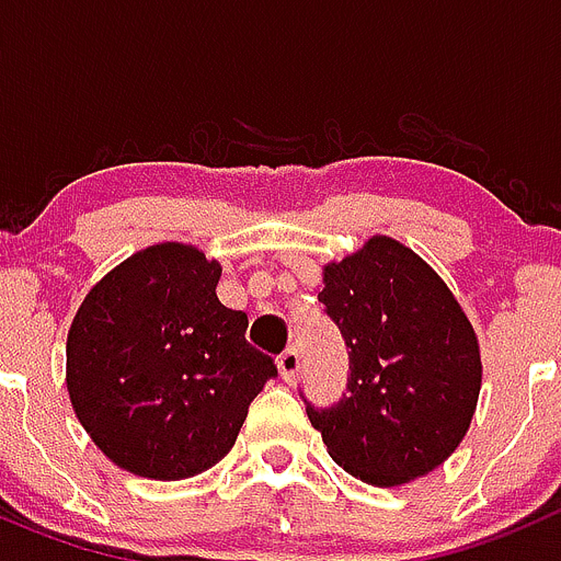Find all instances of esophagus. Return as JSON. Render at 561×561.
<instances>
[{
  "label": "esophagus",
  "instance_id": "1",
  "mask_svg": "<svg viewBox=\"0 0 561 561\" xmlns=\"http://www.w3.org/2000/svg\"><path fill=\"white\" fill-rule=\"evenodd\" d=\"M276 367H279V375L285 378V381H296V375H299V369H301L299 350H296V347L285 350V353L276 358Z\"/></svg>",
  "mask_w": 561,
  "mask_h": 561
}]
</instances>
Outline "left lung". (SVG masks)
<instances>
[{
    "mask_svg": "<svg viewBox=\"0 0 561 561\" xmlns=\"http://www.w3.org/2000/svg\"><path fill=\"white\" fill-rule=\"evenodd\" d=\"M324 313L350 350L347 392L308 403L330 457L369 485L437 469L469 432L483 364L446 282L392 237L324 265Z\"/></svg>",
    "mask_w": 561,
    "mask_h": 561,
    "instance_id": "1",
    "label": "left lung"
}]
</instances>
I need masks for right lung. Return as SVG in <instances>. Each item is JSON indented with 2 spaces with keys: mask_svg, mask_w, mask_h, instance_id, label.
I'll list each match as a JSON object with an SVG mask.
<instances>
[{
  "mask_svg": "<svg viewBox=\"0 0 561 561\" xmlns=\"http://www.w3.org/2000/svg\"><path fill=\"white\" fill-rule=\"evenodd\" d=\"M222 267L180 242L144 248L92 287L67 335V392L115 466L149 480L211 469L276 364L217 299Z\"/></svg>",
  "mask_w": 561,
  "mask_h": 561,
  "instance_id": "right-lung-1",
  "label": "right lung"
}]
</instances>
